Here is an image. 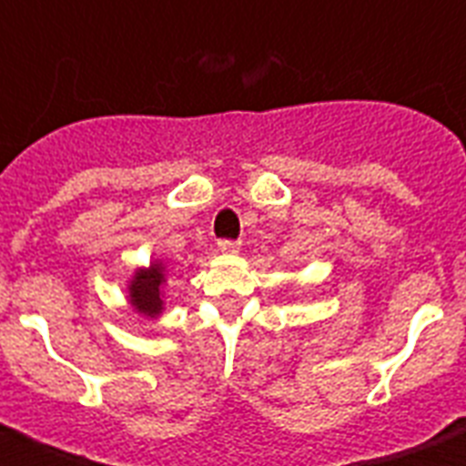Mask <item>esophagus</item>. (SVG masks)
I'll return each instance as SVG.
<instances>
[{
	"instance_id": "obj_1",
	"label": "esophagus",
	"mask_w": 466,
	"mask_h": 466,
	"mask_svg": "<svg viewBox=\"0 0 466 466\" xmlns=\"http://www.w3.org/2000/svg\"><path fill=\"white\" fill-rule=\"evenodd\" d=\"M219 249L221 252H237L239 242H234V239H219Z\"/></svg>"
}]
</instances>
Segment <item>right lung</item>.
Segmentation results:
<instances>
[{
	"instance_id": "add662e5",
	"label": "right lung",
	"mask_w": 466,
	"mask_h": 466,
	"mask_svg": "<svg viewBox=\"0 0 466 466\" xmlns=\"http://www.w3.org/2000/svg\"><path fill=\"white\" fill-rule=\"evenodd\" d=\"M163 265L153 262L147 270H137L135 280L129 286V303L137 313L145 316H157L163 313V299H160V286H163Z\"/></svg>"
}]
</instances>
